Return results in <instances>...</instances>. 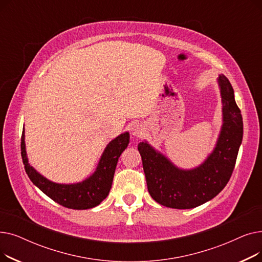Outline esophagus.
<instances>
[{"instance_id":"esophagus-1","label":"esophagus","mask_w":262,"mask_h":262,"mask_svg":"<svg viewBox=\"0 0 262 262\" xmlns=\"http://www.w3.org/2000/svg\"><path fill=\"white\" fill-rule=\"evenodd\" d=\"M130 132H132V135L135 137H142L145 133V127L143 126V124L139 122H134L132 124Z\"/></svg>"}]
</instances>
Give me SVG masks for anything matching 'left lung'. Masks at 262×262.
<instances>
[{
    "mask_svg": "<svg viewBox=\"0 0 262 262\" xmlns=\"http://www.w3.org/2000/svg\"><path fill=\"white\" fill-rule=\"evenodd\" d=\"M222 126L212 152L198 167L182 169L146 140L138 144L147 190L158 204L191 209L212 200L227 185L243 138V121L227 77L220 74Z\"/></svg>",
    "mask_w": 262,
    "mask_h": 262,
    "instance_id": "left-lung-1",
    "label": "left lung"
}]
</instances>
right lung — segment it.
Instances as JSON below:
<instances>
[{
  "label": "right lung",
  "mask_w": 262,
  "mask_h": 262,
  "mask_svg": "<svg viewBox=\"0 0 262 262\" xmlns=\"http://www.w3.org/2000/svg\"><path fill=\"white\" fill-rule=\"evenodd\" d=\"M129 143V133L125 132L110 141L100 158L95 171L86 180L74 184L54 183L41 175L27 158L24 128L21 137V156L24 169L32 183L46 195L70 209H90L100 205L112 189L119 157Z\"/></svg>",
  "instance_id": "1"
}]
</instances>
